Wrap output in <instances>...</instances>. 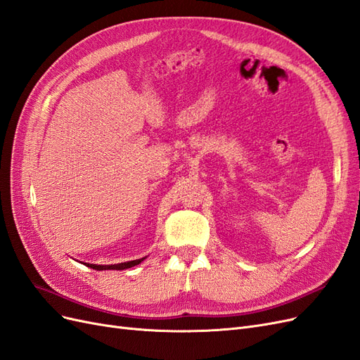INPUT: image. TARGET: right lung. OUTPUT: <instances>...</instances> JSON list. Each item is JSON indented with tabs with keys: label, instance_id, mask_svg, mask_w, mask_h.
<instances>
[{
	"label": "right lung",
	"instance_id": "1",
	"mask_svg": "<svg viewBox=\"0 0 360 360\" xmlns=\"http://www.w3.org/2000/svg\"><path fill=\"white\" fill-rule=\"evenodd\" d=\"M144 258H139V259H134V261H127V263H120V264H108V266H99V264H89V263H84L86 267H91L94 270H124V269H130L136 264H139L141 261H144Z\"/></svg>",
	"mask_w": 360,
	"mask_h": 360
}]
</instances>
